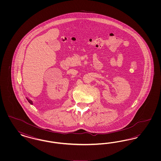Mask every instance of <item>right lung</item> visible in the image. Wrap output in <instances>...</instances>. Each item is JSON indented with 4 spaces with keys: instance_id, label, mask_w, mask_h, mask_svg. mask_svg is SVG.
<instances>
[{
    "instance_id": "right-lung-1",
    "label": "right lung",
    "mask_w": 161,
    "mask_h": 161,
    "mask_svg": "<svg viewBox=\"0 0 161 161\" xmlns=\"http://www.w3.org/2000/svg\"><path fill=\"white\" fill-rule=\"evenodd\" d=\"M26 99H27V100L28 101V102H29V103H30L31 104H33L32 101L31 100H30V99H28V98H26Z\"/></svg>"
}]
</instances>
